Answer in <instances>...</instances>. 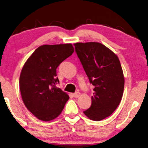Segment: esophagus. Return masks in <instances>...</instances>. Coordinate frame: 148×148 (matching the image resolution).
Masks as SVG:
<instances>
[{
    "instance_id": "34e87169",
    "label": "esophagus",
    "mask_w": 148,
    "mask_h": 148,
    "mask_svg": "<svg viewBox=\"0 0 148 148\" xmlns=\"http://www.w3.org/2000/svg\"><path fill=\"white\" fill-rule=\"evenodd\" d=\"M73 96L74 98H78V97L80 96V93L79 92H77L75 93H74V94H73Z\"/></svg>"
}]
</instances>
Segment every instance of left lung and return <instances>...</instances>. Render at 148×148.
I'll use <instances>...</instances> for the list:
<instances>
[{
    "mask_svg": "<svg viewBox=\"0 0 148 148\" xmlns=\"http://www.w3.org/2000/svg\"><path fill=\"white\" fill-rule=\"evenodd\" d=\"M74 46L94 86L92 105L84 113L90 120H103L114 112L122 99L125 77L120 60L116 54L99 42H77Z\"/></svg>",
    "mask_w": 148,
    "mask_h": 148,
    "instance_id": "obj_1",
    "label": "left lung"
}]
</instances>
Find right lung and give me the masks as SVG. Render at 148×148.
Listing matches in <instances>:
<instances>
[{
  "instance_id": "1",
  "label": "right lung",
  "mask_w": 148,
  "mask_h": 148,
  "mask_svg": "<svg viewBox=\"0 0 148 148\" xmlns=\"http://www.w3.org/2000/svg\"><path fill=\"white\" fill-rule=\"evenodd\" d=\"M74 52L71 44L42 45L27 58L21 69L19 88L23 102L37 119L58 117L69 96L56 87V68Z\"/></svg>"
}]
</instances>
